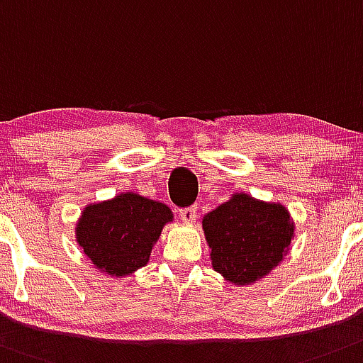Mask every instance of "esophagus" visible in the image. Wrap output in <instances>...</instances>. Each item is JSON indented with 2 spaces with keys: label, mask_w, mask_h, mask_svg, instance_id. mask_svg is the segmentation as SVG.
<instances>
[{
  "label": "esophagus",
  "mask_w": 363,
  "mask_h": 363,
  "mask_svg": "<svg viewBox=\"0 0 363 363\" xmlns=\"http://www.w3.org/2000/svg\"><path fill=\"white\" fill-rule=\"evenodd\" d=\"M179 217H181L182 222L189 224V222H194L197 218V210H195L194 206L191 208H184V210L179 211Z\"/></svg>",
  "instance_id": "obj_1"
}]
</instances>
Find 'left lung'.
I'll use <instances>...</instances> for the list:
<instances>
[{
    "mask_svg": "<svg viewBox=\"0 0 363 363\" xmlns=\"http://www.w3.org/2000/svg\"><path fill=\"white\" fill-rule=\"evenodd\" d=\"M295 220L286 206L244 191L202 217L211 267L233 286H251L275 269L291 250Z\"/></svg>",
    "mask_w": 363,
    "mask_h": 363,
    "instance_id": "8db88e82",
    "label": "left lung"
}]
</instances>
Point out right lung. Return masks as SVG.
Listing matches in <instances>:
<instances>
[{"label":"right lung","mask_w":363,"mask_h":363,"mask_svg":"<svg viewBox=\"0 0 363 363\" xmlns=\"http://www.w3.org/2000/svg\"><path fill=\"white\" fill-rule=\"evenodd\" d=\"M174 222L164 202L135 191L86 204L76 222V242L96 269L117 280L150 262L162 228Z\"/></svg>","instance_id":"add662e5"}]
</instances>
